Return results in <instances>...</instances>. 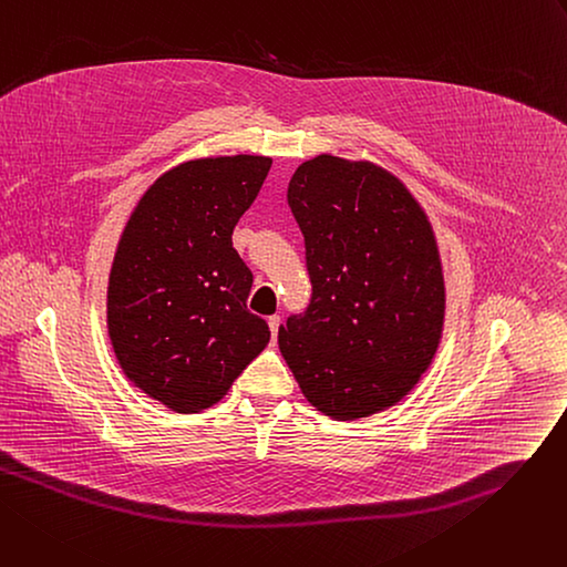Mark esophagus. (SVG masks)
I'll use <instances>...</instances> for the list:
<instances>
[{"instance_id": "esophagus-1", "label": "esophagus", "mask_w": 567, "mask_h": 567, "mask_svg": "<svg viewBox=\"0 0 567 567\" xmlns=\"http://www.w3.org/2000/svg\"><path fill=\"white\" fill-rule=\"evenodd\" d=\"M280 323H282V319L278 317V315H274V317H269V328H271V334L274 337H278V330H280Z\"/></svg>"}]
</instances>
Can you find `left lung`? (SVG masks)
<instances>
[{"instance_id": "left-lung-1", "label": "left lung", "mask_w": 567, "mask_h": 567, "mask_svg": "<svg viewBox=\"0 0 567 567\" xmlns=\"http://www.w3.org/2000/svg\"><path fill=\"white\" fill-rule=\"evenodd\" d=\"M312 298L278 330L306 399L332 420L399 403L431 367L444 280L431 223L408 188L369 162L319 155L289 179Z\"/></svg>"}]
</instances>
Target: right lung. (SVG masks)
I'll list each match as a JSON object with an SVG mask.
<instances>
[{
  "label": "right lung",
  "mask_w": 567,
  "mask_h": 567,
  "mask_svg": "<svg viewBox=\"0 0 567 567\" xmlns=\"http://www.w3.org/2000/svg\"><path fill=\"white\" fill-rule=\"evenodd\" d=\"M269 168V157L237 155L164 173L113 257V351L136 388L177 412L220 401L271 339L267 321L246 308L252 274L233 248Z\"/></svg>",
  "instance_id": "1"
}]
</instances>
